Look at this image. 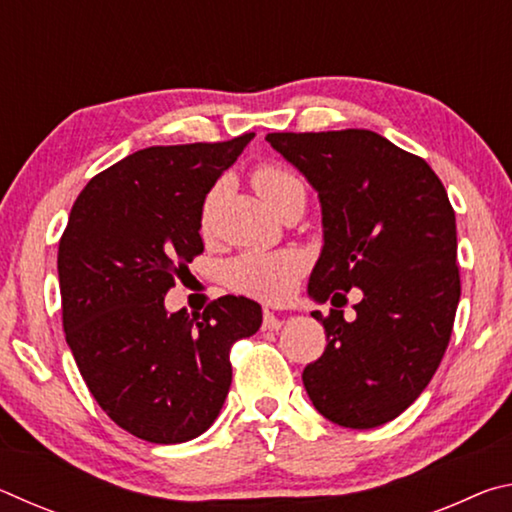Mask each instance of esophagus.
Instances as JSON below:
<instances>
[{"instance_id": "1", "label": "esophagus", "mask_w": 512, "mask_h": 512, "mask_svg": "<svg viewBox=\"0 0 512 512\" xmlns=\"http://www.w3.org/2000/svg\"><path fill=\"white\" fill-rule=\"evenodd\" d=\"M262 327L264 329H280L282 327V320L277 318L273 311H268V309H264V320H262Z\"/></svg>"}]
</instances>
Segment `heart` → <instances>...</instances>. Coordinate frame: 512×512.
Here are the masks:
<instances>
[{
  "label": "heart",
  "mask_w": 512,
  "mask_h": 512,
  "mask_svg": "<svg viewBox=\"0 0 512 512\" xmlns=\"http://www.w3.org/2000/svg\"><path fill=\"white\" fill-rule=\"evenodd\" d=\"M250 183L257 194L273 207L277 214H284L291 205H305V185L296 171L277 162L257 164L250 173ZM219 187L207 194L201 212V228L207 232L212 225L214 201ZM307 271V257L300 250H244L230 259L225 266L228 287L248 298L264 302H280L291 296L296 284Z\"/></svg>",
  "instance_id": "1"
}]
</instances>
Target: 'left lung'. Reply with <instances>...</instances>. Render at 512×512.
Here are the masks:
<instances>
[{
  "instance_id": "obj_1",
  "label": "left lung",
  "mask_w": 512,
  "mask_h": 512,
  "mask_svg": "<svg viewBox=\"0 0 512 512\" xmlns=\"http://www.w3.org/2000/svg\"><path fill=\"white\" fill-rule=\"evenodd\" d=\"M266 142L323 205L309 296L334 309L311 314L329 343L302 370L309 400L341 427H379L418 400L452 339L461 298L454 207L427 162L372 131L268 133ZM357 286L358 318L345 321L340 302Z\"/></svg>"
}]
</instances>
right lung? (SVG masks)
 I'll list each match as a JSON object with an SVG mask.
<instances>
[{"label": "right lung", "instance_id": "add662e5", "mask_svg": "<svg viewBox=\"0 0 512 512\" xmlns=\"http://www.w3.org/2000/svg\"><path fill=\"white\" fill-rule=\"evenodd\" d=\"M253 137L128 155L83 187L60 237L63 329L81 377L112 422L155 445L210 429L230 391V348L262 325L244 296L201 316L164 309L203 253L207 192Z\"/></svg>", "mask_w": 512, "mask_h": 512}]
</instances>
